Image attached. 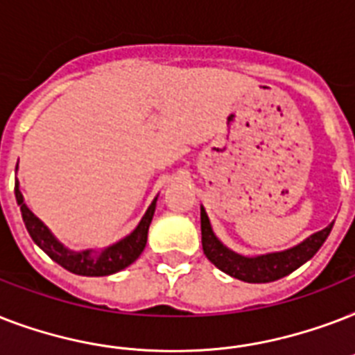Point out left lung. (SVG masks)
<instances>
[{"instance_id":"1","label":"left lung","mask_w":355,"mask_h":355,"mask_svg":"<svg viewBox=\"0 0 355 355\" xmlns=\"http://www.w3.org/2000/svg\"><path fill=\"white\" fill-rule=\"evenodd\" d=\"M334 223L326 228L309 236L297 247L284 250V252L261 254L256 258H245L232 252L216 237L211 230L210 219L206 216L205 208H200V232H202V250L206 258L216 265L217 269L227 272L237 280L248 282V284H265V282L280 280L284 276L291 275L300 265L311 259L317 254L326 237L330 236Z\"/></svg>"}]
</instances>
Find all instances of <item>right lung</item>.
<instances>
[{
    "label": "right lung",
    "mask_w": 355,
    "mask_h": 355,
    "mask_svg": "<svg viewBox=\"0 0 355 355\" xmlns=\"http://www.w3.org/2000/svg\"><path fill=\"white\" fill-rule=\"evenodd\" d=\"M14 193H16V200H18L19 211L24 217L25 228L29 236L33 237V241L44 250V252L57 261L58 265H62L64 269L73 272V275L80 276H108L118 272V270L125 269L128 265L138 259V256L144 252L145 243H147V232H149V225L153 221L156 208V199L153 200V205L147 208L144 219L139 221V225L134 228L132 234H128L127 237H123L121 241H118L112 247L105 248L97 258H92V250H83V252H73L60 245V243L53 237V234L47 230V227L33 214V211L25 206L24 195L18 188V180L14 184Z\"/></svg>",
    "instance_id": "obj_1"
}]
</instances>
